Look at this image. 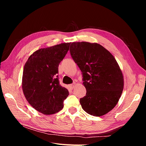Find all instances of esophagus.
<instances>
[{
	"label": "esophagus",
	"instance_id": "1",
	"mask_svg": "<svg viewBox=\"0 0 146 146\" xmlns=\"http://www.w3.org/2000/svg\"><path fill=\"white\" fill-rule=\"evenodd\" d=\"M76 82H74L73 83L70 84V85H69V88H71V89H73V88L75 87V86H76Z\"/></svg>",
	"mask_w": 146,
	"mask_h": 146
}]
</instances>
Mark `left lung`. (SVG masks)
I'll return each instance as SVG.
<instances>
[{
    "label": "left lung",
    "instance_id": "8db88e82",
    "mask_svg": "<svg viewBox=\"0 0 146 146\" xmlns=\"http://www.w3.org/2000/svg\"><path fill=\"white\" fill-rule=\"evenodd\" d=\"M70 54L82 74L86 96L80 99L84 111L100 116L115 107L123 88L121 70L113 55L98 43L74 42Z\"/></svg>",
    "mask_w": 146,
    "mask_h": 146
}]
</instances>
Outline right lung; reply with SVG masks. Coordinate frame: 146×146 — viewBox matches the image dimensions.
<instances>
[{"mask_svg": "<svg viewBox=\"0 0 146 146\" xmlns=\"http://www.w3.org/2000/svg\"><path fill=\"white\" fill-rule=\"evenodd\" d=\"M70 44L40 48L25 64L22 86L24 96L33 108L44 114L60 111L69 95L68 90L60 85L58 74Z\"/></svg>", "mask_w": 146, "mask_h": 146, "instance_id": "right-lung-1", "label": "right lung"}]
</instances>
